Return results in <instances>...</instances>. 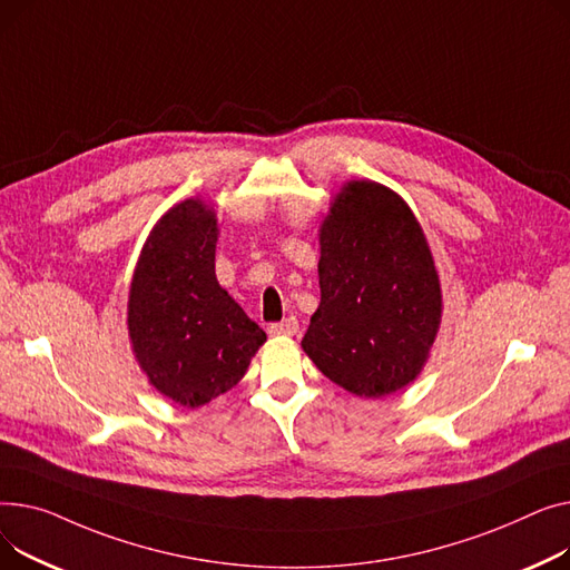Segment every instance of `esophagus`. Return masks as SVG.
<instances>
[{
    "label": "esophagus",
    "mask_w": 570,
    "mask_h": 570,
    "mask_svg": "<svg viewBox=\"0 0 570 570\" xmlns=\"http://www.w3.org/2000/svg\"><path fill=\"white\" fill-rule=\"evenodd\" d=\"M296 331H298L296 317H285L283 322L269 324V333H272V336H294Z\"/></svg>",
    "instance_id": "1"
}]
</instances>
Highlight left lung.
I'll use <instances>...</instances> for the list:
<instances>
[{
    "label": "left lung",
    "mask_w": 570,
    "mask_h": 570,
    "mask_svg": "<svg viewBox=\"0 0 570 570\" xmlns=\"http://www.w3.org/2000/svg\"><path fill=\"white\" fill-rule=\"evenodd\" d=\"M320 306L301 347L358 397L419 377L442 322L440 276L425 234L397 193L347 181L320 227Z\"/></svg>",
    "instance_id": "obj_1"
}]
</instances>
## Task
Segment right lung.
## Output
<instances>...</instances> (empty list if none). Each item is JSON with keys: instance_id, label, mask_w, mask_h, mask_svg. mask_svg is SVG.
I'll use <instances>...</instances> for the list:
<instances>
[{"instance_id": "right-lung-1", "label": "right lung", "mask_w": 570, "mask_h": 570, "mask_svg": "<svg viewBox=\"0 0 570 570\" xmlns=\"http://www.w3.org/2000/svg\"><path fill=\"white\" fill-rule=\"evenodd\" d=\"M218 220L190 197L151 229L128 294V336L149 384L203 407L246 375L266 333L216 281Z\"/></svg>"}]
</instances>
